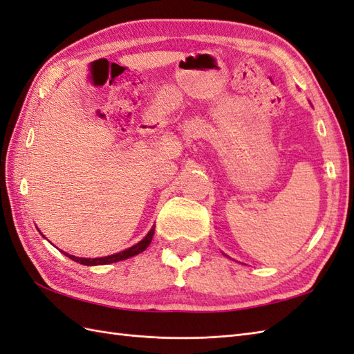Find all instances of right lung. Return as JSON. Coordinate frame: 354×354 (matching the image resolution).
Wrapping results in <instances>:
<instances>
[{
    "label": "right lung",
    "instance_id": "add662e5",
    "mask_svg": "<svg viewBox=\"0 0 354 354\" xmlns=\"http://www.w3.org/2000/svg\"><path fill=\"white\" fill-rule=\"evenodd\" d=\"M153 232H155V226H152V229H151L149 232H147V235L143 238V240L138 241L137 244H134L133 248H129V249L123 250V252H119V253L110 254V257H102V258H93V259H90V258H78V257H73V254H69V253H66V252H63V253H64L68 258H71L72 261L80 262V264H83V266H105V264H113V262L128 259V258H131V257H136V254H138V253H142V252L147 248V245L151 244Z\"/></svg>",
    "mask_w": 354,
    "mask_h": 354
}]
</instances>
